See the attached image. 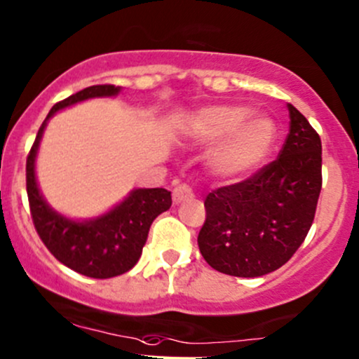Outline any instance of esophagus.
Here are the masks:
<instances>
[{
    "mask_svg": "<svg viewBox=\"0 0 359 359\" xmlns=\"http://www.w3.org/2000/svg\"><path fill=\"white\" fill-rule=\"evenodd\" d=\"M192 198H194V192H192V189L189 187L187 184H179V186H175V189L172 191L173 204H182Z\"/></svg>",
    "mask_w": 359,
    "mask_h": 359,
    "instance_id": "obj_1",
    "label": "esophagus"
}]
</instances>
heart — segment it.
<instances>
[{
	"mask_svg": "<svg viewBox=\"0 0 359 359\" xmlns=\"http://www.w3.org/2000/svg\"><path fill=\"white\" fill-rule=\"evenodd\" d=\"M243 105H210L186 121V135L199 144L213 143L208 165L222 179H238L262 163L274 143V122L249 116Z\"/></svg>",
	"mask_w": 359,
	"mask_h": 359,
	"instance_id": "b5f03b06",
	"label": "heart"
}]
</instances>
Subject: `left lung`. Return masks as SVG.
<instances>
[{"label": "left lung", "mask_w": 359, "mask_h": 359, "mask_svg": "<svg viewBox=\"0 0 359 359\" xmlns=\"http://www.w3.org/2000/svg\"><path fill=\"white\" fill-rule=\"evenodd\" d=\"M288 110L290 133L278 158L204 199L198 245L219 273H273L293 257L312 226L322 189L320 136L300 110L291 104Z\"/></svg>", "instance_id": "left-lung-1"}]
</instances>
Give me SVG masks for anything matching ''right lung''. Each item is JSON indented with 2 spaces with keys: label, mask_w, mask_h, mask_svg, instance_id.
Returning <instances> with one entry per match:
<instances>
[{
  "label": "right lung",
  "mask_w": 359,
  "mask_h": 359,
  "mask_svg": "<svg viewBox=\"0 0 359 359\" xmlns=\"http://www.w3.org/2000/svg\"><path fill=\"white\" fill-rule=\"evenodd\" d=\"M116 85H93L57 102L42 122L27 156V196L35 230L47 250L76 273L107 279L128 273L140 261L153 219L172 206L167 189H136L119 206L90 222H73L50 210L35 180V155L50 116L76 102L119 93Z\"/></svg>",
  "instance_id": "1"
}]
</instances>
